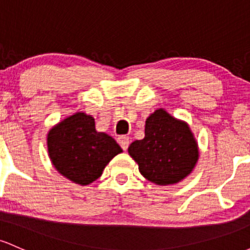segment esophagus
Wrapping results in <instances>:
<instances>
[{
  "instance_id": "34e87169",
  "label": "esophagus",
  "mask_w": 250,
  "mask_h": 250,
  "mask_svg": "<svg viewBox=\"0 0 250 250\" xmlns=\"http://www.w3.org/2000/svg\"><path fill=\"white\" fill-rule=\"evenodd\" d=\"M117 143H118V145L122 147L123 151H125V149L128 148V146H129L130 140H129V138H128V136L121 135V136H118V138H117Z\"/></svg>"
}]
</instances>
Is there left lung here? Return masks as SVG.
<instances>
[{"label": "left lung", "mask_w": 250, "mask_h": 250, "mask_svg": "<svg viewBox=\"0 0 250 250\" xmlns=\"http://www.w3.org/2000/svg\"><path fill=\"white\" fill-rule=\"evenodd\" d=\"M128 153L138 163L141 175L158 186L181 182L199 159L198 143L189 125L164 109L147 117L145 138L130 144Z\"/></svg>", "instance_id": "left-lung-1"}]
</instances>
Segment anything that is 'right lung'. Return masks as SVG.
Returning <instances> with one entry per match:
<instances>
[{"label": "right lung", "mask_w": 250, "mask_h": 250, "mask_svg": "<svg viewBox=\"0 0 250 250\" xmlns=\"http://www.w3.org/2000/svg\"><path fill=\"white\" fill-rule=\"evenodd\" d=\"M48 152L52 165L62 176L87 186L101 177L122 148L110 135L97 132L91 115L77 112L50 129Z\"/></svg>", "instance_id": "1"}]
</instances>
